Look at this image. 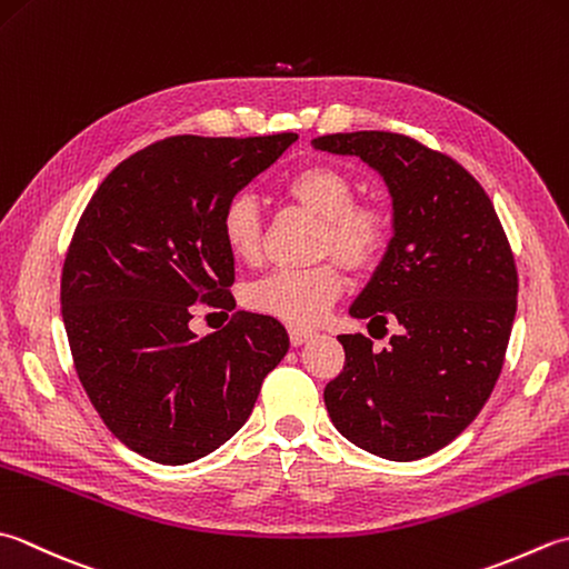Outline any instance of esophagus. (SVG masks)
<instances>
[{
  "label": "esophagus",
  "instance_id": "34e87169",
  "mask_svg": "<svg viewBox=\"0 0 569 569\" xmlns=\"http://www.w3.org/2000/svg\"><path fill=\"white\" fill-rule=\"evenodd\" d=\"M313 336H316L313 330H300V328H291V330H288V338H291V345H293V348H298V345L308 342V340L313 338Z\"/></svg>",
  "mask_w": 569,
  "mask_h": 569
}]
</instances>
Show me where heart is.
Segmentation results:
<instances>
[{"label":"heart","mask_w":569,"mask_h":569,"mask_svg":"<svg viewBox=\"0 0 569 569\" xmlns=\"http://www.w3.org/2000/svg\"><path fill=\"white\" fill-rule=\"evenodd\" d=\"M288 202L320 219L316 233L318 259L339 261L350 273H370L387 253L392 239V214L375 199H355L352 177L330 162L298 167L281 184ZM221 241L239 263L261 259L263 221L249 197H233L219 219ZM345 288L335 261L303 271H278L249 288V306L293 328H310L326 316Z\"/></svg>","instance_id":"1"}]
</instances>
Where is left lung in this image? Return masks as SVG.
I'll list each match as a JSON object with an SVG mask.
<instances>
[{"label":"left lung","mask_w":569,"mask_h":569,"mask_svg":"<svg viewBox=\"0 0 569 569\" xmlns=\"http://www.w3.org/2000/svg\"><path fill=\"white\" fill-rule=\"evenodd\" d=\"M313 148L358 154L385 177L395 209V237L350 316L392 322L397 336L382 350L362 332L338 336L345 365L322 392L328 415L355 447L425 459L471 425L503 370L513 251L483 187L449 154L385 130L336 132Z\"/></svg>","instance_id":"8db88e82"}]
</instances>
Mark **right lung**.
<instances>
[{"mask_svg": "<svg viewBox=\"0 0 569 569\" xmlns=\"http://www.w3.org/2000/svg\"><path fill=\"white\" fill-rule=\"evenodd\" d=\"M296 140L164 138L122 160L78 219L61 273L76 375L103 425L144 459L182 466L219 449L288 352L271 316L237 313L207 338L189 320L194 303L237 306L221 211Z\"/></svg>", "mask_w": 569, "mask_h": 569, "instance_id": "right-lung-1", "label": "right lung"}]
</instances>
